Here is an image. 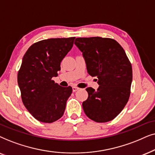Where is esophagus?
<instances>
[{"label":"esophagus","mask_w":155,"mask_h":155,"mask_svg":"<svg viewBox=\"0 0 155 155\" xmlns=\"http://www.w3.org/2000/svg\"><path fill=\"white\" fill-rule=\"evenodd\" d=\"M79 88H78L77 86H73V87H72V90H73L74 92L76 91L79 90Z\"/></svg>","instance_id":"esophagus-1"}]
</instances>
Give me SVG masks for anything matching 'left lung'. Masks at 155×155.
Returning a JSON list of instances; mask_svg holds the SVG:
<instances>
[{
  "label": "left lung",
  "mask_w": 155,
  "mask_h": 155,
  "mask_svg": "<svg viewBox=\"0 0 155 155\" xmlns=\"http://www.w3.org/2000/svg\"><path fill=\"white\" fill-rule=\"evenodd\" d=\"M74 44L83 53L88 74L98 79L97 91L86 89L88 96L82 104L84 113L97 123L112 120L129 100L133 80L130 61L113 39L78 38Z\"/></svg>",
  "instance_id": "left-lung-1"
}]
</instances>
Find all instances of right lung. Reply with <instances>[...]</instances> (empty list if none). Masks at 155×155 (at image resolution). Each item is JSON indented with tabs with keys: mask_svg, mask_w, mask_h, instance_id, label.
Returning <instances> with one entry per match:
<instances>
[{
	"mask_svg": "<svg viewBox=\"0 0 155 155\" xmlns=\"http://www.w3.org/2000/svg\"><path fill=\"white\" fill-rule=\"evenodd\" d=\"M75 38H51L34 43L25 54L18 74L24 106L36 120L51 123L64 113L71 86L62 87L52 80L61 61L71 50Z\"/></svg>",
	"mask_w": 155,
	"mask_h": 155,
	"instance_id": "1",
	"label": "right lung"
}]
</instances>
